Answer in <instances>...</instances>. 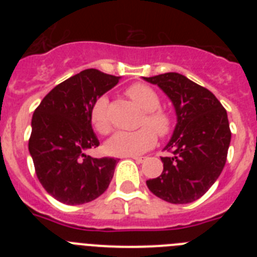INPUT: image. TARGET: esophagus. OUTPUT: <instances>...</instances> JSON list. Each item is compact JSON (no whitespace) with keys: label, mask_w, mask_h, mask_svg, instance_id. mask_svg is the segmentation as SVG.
<instances>
[{"label":"esophagus","mask_w":257,"mask_h":257,"mask_svg":"<svg viewBox=\"0 0 257 257\" xmlns=\"http://www.w3.org/2000/svg\"><path fill=\"white\" fill-rule=\"evenodd\" d=\"M130 158H133V160H135L138 163H142L143 161H145V157H135V156H131Z\"/></svg>","instance_id":"obj_1"}]
</instances>
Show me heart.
Masks as SVG:
<instances>
[{
    "label": "heart",
    "instance_id": "b5f03b06",
    "mask_svg": "<svg viewBox=\"0 0 257 257\" xmlns=\"http://www.w3.org/2000/svg\"><path fill=\"white\" fill-rule=\"evenodd\" d=\"M126 95L131 100L144 110L142 124L139 130L118 131L106 142L105 148L113 156H136L153 148L157 142L155 131L161 138L169 135L172 130L171 115L160 108V96L153 88L144 83H134L127 87ZM90 118L95 130L100 134H108L112 128L108 117V99L100 96L91 106ZM150 127H148V126ZM152 126L154 132L150 128Z\"/></svg>",
    "mask_w": 257,
    "mask_h": 257
}]
</instances>
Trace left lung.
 <instances>
[{"instance_id": "left-lung-1", "label": "left lung", "mask_w": 257, "mask_h": 257, "mask_svg": "<svg viewBox=\"0 0 257 257\" xmlns=\"http://www.w3.org/2000/svg\"><path fill=\"white\" fill-rule=\"evenodd\" d=\"M170 97L176 126L162 157L163 171L147 180L154 196L175 205L201 198L217 180L226 162L231 133L228 114L216 96L183 74L144 77Z\"/></svg>"}]
</instances>
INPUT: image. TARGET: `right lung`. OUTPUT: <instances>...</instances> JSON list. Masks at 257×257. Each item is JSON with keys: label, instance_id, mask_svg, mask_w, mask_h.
I'll use <instances>...</instances> for the list:
<instances>
[{"label": "right lung", "instance_id": "add662e5", "mask_svg": "<svg viewBox=\"0 0 257 257\" xmlns=\"http://www.w3.org/2000/svg\"><path fill=\"white\" fill-rule=\"evenodd\" d=\"M119 78L82 70L52 88L33 113L29 153L42 187L61 203L83 205L108 189L118 160L86 156L99 147L90 112Z\"/></svg>", "mask_w": 257, "mask_h": 257}]
</instances>
